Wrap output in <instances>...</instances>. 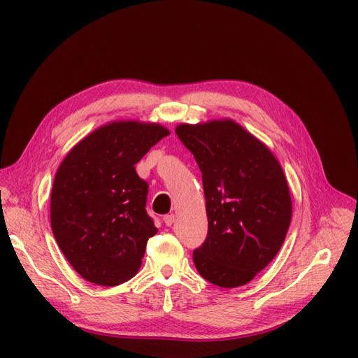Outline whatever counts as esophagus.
Here are the masks:
<instances>
[{
	"label": "esophagus",
	"instance_id": "obj_1",
	"mask_svg": "<svg viewBox=\"0 0 358 358\" xmlns=\"http://www.w3.org/2000/svg\"><path fill=\"white\" fill-rule=\"evenodd\" d=\"M176 222V216L171 213V215H165L164 216V223L166 224V227H171V224Z\"/></svg>",
	"mask_w": 358,
	"mask_h": 358
}]
</instances>
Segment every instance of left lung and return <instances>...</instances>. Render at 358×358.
I'll return each instance as SVG.
<instances>
[{
    "instance_id": "obj_1",
    "label": "left lung",
    "mask_w": 358,
    "mask_h": 358,
    "mask_svg": "<svg viewBox=\"0 0 358 358\" xmlns=\"http://www.w3.org/2000/svg\"><path fill=\"white\" fill-rule=\"evenodd\" d=\"M176 134L201 171L209 229L193 252L199 274L238 287L266 268L292 219L287 180L271 150L234 120L180 124Z\"/></svg>"
}]
</instances>
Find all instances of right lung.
Returning <instances> with one entry per match:
<instances>
[{"instance_id":"obj_1","label":"right lung","mask_w":358,"mask_h":358,"mask_svg":"<svg viewBox=\"0 0 358 358\" xmlns=\"http://www.w3.org/2000/svg\"><path fill=\"white\" fill-rule=\"evenodd\" d=\"M169 130L157 123L113 122L75 145L56 171L50 224L69 264L99 286H119L141 268L154 236L148 182L135 169Z\"/></svg>"}]
</instances>
